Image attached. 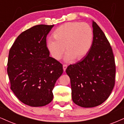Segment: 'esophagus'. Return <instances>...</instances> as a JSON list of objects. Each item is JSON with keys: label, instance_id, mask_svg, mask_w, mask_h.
I'll use <instances>...</instances> for the list:
<instances>
[{"label": "esophagus", "instance_id": "esophagus-1", "mask_svg": "<svg viewBox=\"0 0 124 124\" xmlns=\"http://www.w3.org/2000/svg\"><path fill=\"white\" fill-rule=\"evenodd\" d=\"M67 67H68V66H67L66 65H65V64H64V65H63V71H64L66 70Z\"/></svg>", "mask_w": 124, "mask_h": 124}]
</instances>
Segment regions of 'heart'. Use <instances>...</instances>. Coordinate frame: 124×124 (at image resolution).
<instances>
[{
    "label": "heart",
    "instance_id": "heart-1",
    "mask_svg": "<svg viewBox=\"0 0 124 124\" xmlns=\"http://www.w3.org/2000/svg\"><path fill=\"white\" fill-rule=\"evenodd\" d=\"M93 31L86 23L66 22L61 25L54 32V38L47 40V47L51 54L56 59H61L67 52L65 60H80L87 54L91 47Z\"/></svg>",
    "mask_w": 124,
    "mask_h": 124
}]
</instances>
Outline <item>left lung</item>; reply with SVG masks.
I'll return each mask as SVG.
<instances>
[{
  "label": "left lung",
  "instance_id": "obj_1",
  "mask_svg": "<svg viewBox=\"0 0 124 124\" xmlns=\"http://www.w3.org/2000/svg\"><path fill=\"white\" fill-rule=\"evenodd\" d=\"M92 27L93 41L88 54L66 70L70 78L73 101L83 107L101 105L110 96L115 84L116 63L112 48L95 22Z\"/></svg>",
  "mask_w": 124,
  "mask_h": 124
}]
</instances>
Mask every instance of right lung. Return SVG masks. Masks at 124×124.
Returning <instances> with one entry per match:
<instances>
[{
	"instance_id": "obj_1",
	"label": "right lung",
	"mask_w": 124,
	"mask_h": 124,
	"mask_svg": "<svg viewBox=\"0 0 124 124\" xmlns=\"http://www.w3.org/2000/svg\"><path fill=\"white\" fill-rule=\"evenodd\" d=\"M52 25H38L19 35L9 51L7 73L10 88L21 102L32 107L50 103L63 73L62 65L50 56L46 38Z\"/></svg>"
}]
</instances>
